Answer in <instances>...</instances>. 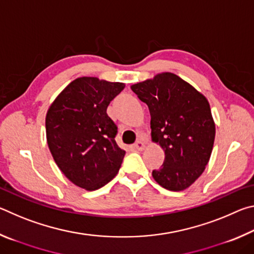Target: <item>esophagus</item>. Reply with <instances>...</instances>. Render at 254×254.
I'll use <instances>...</instances> for the list:
<instances>
[{"label":"esophagus","mask_w":254,"mask_h":254,"mask_svg":"<svg viewBox=\"0 0 254 254\" xmlns=\"http://www.w3.org/2000/svg\"><path fill=\"white\" fill-rule=\"evenodd\" d=\"M133 147H134V149L139 150V151H142V150L145 148V144H144L143 141H137V142L134 143V145H133Z\"/></svg>","instance_id":"34e87169"}]
</instances>
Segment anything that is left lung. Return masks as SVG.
<instances>
[{"label": "left lung", "mask_w": 254, "mask_h": 254, "mask_svg": "<svg viewBox=\"0 0 254 254\" xmlns=\"http://www.w3.org/2000/svg\"><path fill=\"white\" fill-rule=\"evenodd\" d=\"M151 115V136L165 151L161 168L152 171L163 188L180 191L203 174L215 139V123L206 97L171 72L131 86Z\"/></svg>", "instance_id": "1"}]
</instances>
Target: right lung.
<instances>
[{"instance_id": "obj_1", "label": "right lung", "mask_w": 254, "mask_h": 254, "mask_svg": "<svg viewBox=\"0 0 254 254\" xmlns=\"http://www.w3.org/2000/svg\"><path fill=\"white\" fill-rule=\"evenodd\" d=\"M124 84L80 77L67 86L46 117L47 142L72 184L96 190L119 173L126 151L115 141L118 127L106 113Z\"/></svg>"}]
</instances>
